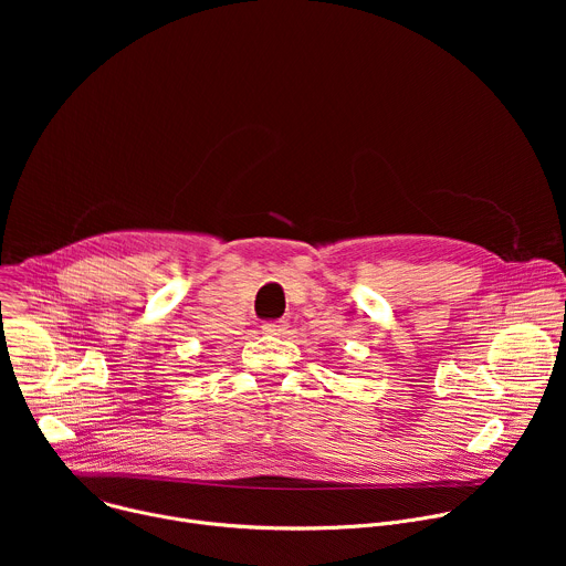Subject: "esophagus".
Segmentation results:
<instances>
[{"label": "esophagus", "instance_id": "34e87169", "mask_svg": "<svg viewBox=\"0 0 566 566\" xmlns=\"http://www.w3.org/2000/svg\"><path fill=\"white\" fill-rule=\"evenodd\" d=\"M286 329H289V325L284 319H277V322H266V325L262 327V332L266 334V336H282V334H286Z\"/></svg>", "mask_w": 566, "mask_h": 566}]
</instances>
